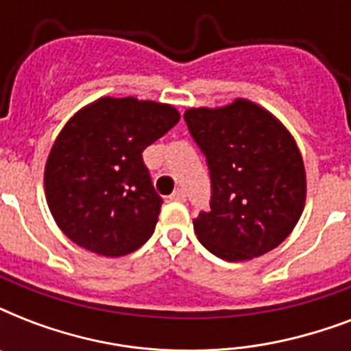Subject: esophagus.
<instances>
[{"label":"esophagus","instance_id":"34e87169","mask_svg":"<svg viewBox=\"0 0 351 351\" xmlns=\"http://www.w3.org/2000/svg\"><path fill=\"white\" fill-rule=\"evenodd\" d=\"M171 200H175V202H186L187 200V195L184 189H176L173 195H171Z\"/></svg>","mask_w":351,"mask_h":351}]
</instances>
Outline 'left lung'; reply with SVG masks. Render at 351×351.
Masks as SVG:
<instances>
[{
    "label": "left lung",
    "instance_id": "obj_1",
    "mask_svg": "<svg viewBox=\"0 0 351 351\" xmlns=\"http://www.w3.org/2000/svg\"><path fill=\"white\" fill-rule=\"evenodd\" d=\"M187 129L211 176V209L193 220L204 247L240 262L275 250L299 222L306 171L286 127L253 101L187 109Z\"/></svg>",
    "mask_w": 351,
    "mask_h": 351
}]
</instances>
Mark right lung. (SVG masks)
I'll use <instances>...</instances> for the list:
<instances>
[{"label":"right lung","instance_id":"obj_1","mask_svg":"<svg viewBox=\"0 0 351 351\" xmlns=\"http://www.w3.org/2000/svg\"><path fill=\"white\" fill-rule=\"evenodd\" d=\"M178 120L167 104L104 96L65 123L47 158L45 195L74 244L123 256L147 242L162 198L142 153Z\"/></svg>","mask_w":351,"mask_h":351}]
</instances>
